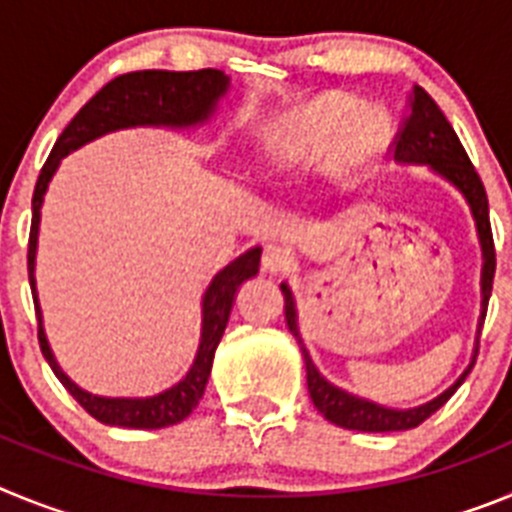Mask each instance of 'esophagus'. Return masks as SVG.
<instances>
[{"label":"esophagus","mask_w":512,"mask_h":512,"mask_svg":"<svg viewBox=\"0 0 512 512\" xmlns=\"http://www.w3.org/2000/svg\"><path fill=\"white\" fill-rule=\"evenodd\" d=\"M261 266L266 274H282L292 266V253L282 246H266L264 256H261Z\"/></svg>","instance_id":"34e87169"}]
</instances>
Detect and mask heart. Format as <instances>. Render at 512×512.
Instances as JSON below:
<instances>
[{"label":"heart","instance_id":"obj_1","mask_svg":"<svg viewBox=\"0 0 512 512\" xmlns=\"http://www.w3.org/2000/svg\"><path fill=\"white\" fill-rule=\"evenodd\" d=\"M384 135L387 120L382 112L372 107L356 112L351 99L330 94L269 122L259 135V151L266 169L292 171L336 153L364 156Z\"/></svg>","mask_w":512,"mask_h":512}]
</instances>
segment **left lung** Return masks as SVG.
Here are the masks:
<instances>
[{"mask_svg": "<svg viewBox=\"0 0 512 512\" xmlns=\"http://www.w3.org/2000/svg\"><path fill=\"white\" fill-rule=\"evenodd\" d=\"M395 161L397 164L408 166H428L436 176L446 179L456 192L467 200L469 212L477 225V238L479 248H482V277H479V287H482V305H479V323H477V346H479V330L485 323L487 315V302L492 295V277H495V243H492V230H490V207H487V194L482 187V179L474 171L472 161H469L467 151L456 138L451 122L446 120L438 104L433 102L431 94L425 92L423 87L415 84L410 92V115L405 117L400 135H397L395 146ZM282 295H284V318H287L289 333L295 336L297 346L305 359V372H307V390H310L312 405L318 408L330 423L348 428V431H366V433H390V431H410L418 428L425 418H431L438 408H443L449 397L454 395L461 387V382L467 379L472 372L474 359H477V346L469 366L456 377L451 387L436 395L433 400L415 405V408H387L379 402L366 400V397L346 392L336 387L333 382L318 372V366L312 361L310 351H307L305 341L300 336V320H297V302L292 289L287 282H282Z\"/></svg>", "mask_w": 512, "mask_h": 512, "instance_id": "1", "label": "left lung"}]
</instances>
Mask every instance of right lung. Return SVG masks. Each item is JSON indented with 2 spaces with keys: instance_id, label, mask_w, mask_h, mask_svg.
<instances>
[{
  "instance_id": "right-lung-1",
  "label": "right lung",
  "mask_w": 512,
  "mask_h": 512,
  "mask_svg": "<svg viewBox=\"0 0 512 512\" xmlns=\"http://www.w3.org/2000/svg\"><path fill=\"white\" fill-rule=\"evenodd\" d=\"M230 76L217 69L202 71H133L112 79L107 87L99 89L89 99L74 120L66 125L61 138L56 140L51 156L45 161L38 176L33 194V228H30V246H27V271H30V287H33L35 312H38V341L45 361L51 364L53 374L74 395L81 408L104 425H120V428H166V425L182 423L205 395L207 379L212 372L215 348L220 343L233 310L235 295L246 279L259 274L261 246L248 248L238 259L220 269L207 284L202 295V330L200 346L194 354L192 366L182 379L171 384L169 390L148 397H104L92 395L61 369L53 356L43 328V310H40L38 287H35V256H38L40 235V207H43L48 184L56 176L58 166L76 148L87 146L92 140L102 138L115 130L128 128H171L187 130L210 122L217 112L220 99L228 94Z\"/></svg>"
}]
</instances>
